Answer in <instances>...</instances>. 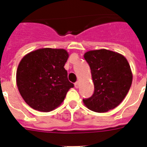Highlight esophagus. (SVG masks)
Instances as JSON below:
<instances>
[{"instance_id":"obj_1","label":"esophagus","mask_w":147,"mask_h":147,"mask_svg":"<svg viewBox=\"0 0 147 147\" xmlns=\"http://www.w3.org/2000/svg\"><path fill=\"white\" fill-rule=\"evenodd\" d=\"M74 86L76 88H79V87H80V82H76L74 84Z\"/></svg>"}]
</instances>
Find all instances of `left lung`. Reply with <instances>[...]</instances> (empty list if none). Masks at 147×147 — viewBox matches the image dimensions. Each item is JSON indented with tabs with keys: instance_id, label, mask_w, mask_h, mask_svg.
<instances>
[{
	"instance_id": "8db88e82",
	"label": "left lung",
	"mask_w": 147,
	"mask_h": 147,
	"mask_svg": "<svg viewBox=\"0 0 147 147\" xmlns=\"http://www.w3.org/2000/svg\"><path fill=\"white\" fill-rule=\"evenodd\" d=\"M84 58L91 71L94 93L83 99L89 110L105 113L116 107L124 100L132 82V73L122 54L107 49L88 51Z\"/></svg>"
}]
</instances>
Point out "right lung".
<instances>
[{
    "label": "right lung",
    "mask_w": 147,
    "mask_h": 147,
    "mask_svg": "<svg viewBox=\"0 0 147 147\" xmlns=\"http://www.w3.org/2000/svg\"><path fill=\"white\" fill-rule=\"evenodd\" d=\"M68 57L65 49L44 48L22 58L17 69V86L23 100L34 110H54L74 87L64 67Z\"/></svg>",
    "instance_id": "right-lung-1"
}]
</instances>
